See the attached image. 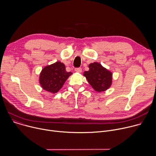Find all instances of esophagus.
Instances as JSON below:
<instances>
[{
	"label": "esophagus",
	"instance_id": "1",
	"mask_svg": "<svg viewBox=\"0 0 156 156\" xmlns=\"http://www.w3.org/2000/svg\"><path fill=\"white\" fill-rule=\"evenodd\" d=\"M75 71L78 73H81L82 72V69L81 68H78L75 69Z\"/></svg>",
	"mask_w": 156,
	"mask_h": 156
}]
</instances>
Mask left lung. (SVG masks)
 Wrapping results in <instances>:
<instances>
[{"mask_svg": "<svg viewBox=\"0 0 156 156\" xmlns=\"http://www.w3.org/2000/svg\"><path fill=\"white\" fill-rule=\"evenodd\" d=\"M89 69L90 70L85 71L83 75L94 90L98 93L108 90L112 85V73L98 62L90 63Z\"/></svg>", "mask_w": 156, "mask_h": 156, "instance_id": "obj_1", "label": "left lung"}]
</instances>
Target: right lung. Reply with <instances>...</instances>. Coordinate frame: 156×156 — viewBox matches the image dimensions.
<instances>
[{"mask_svg": "<svg viewBox=\"0 0 156 156\" xmlns=\"http://www.w3.org/2000/svg\"><path fill=\"white\" fill-rule=\"evenodd\" d=\"M72 74L65 70V65L57 62L44 67L39 75V83L44 90L57 93L62 87L66 80Z\"/></svg>", "mask_w": 156, "mask_h": 156, "instance_id": "obj_1", "label": "right lung"}]
</instances>
